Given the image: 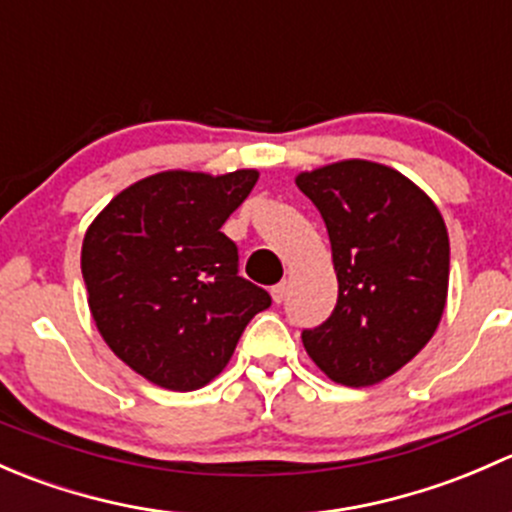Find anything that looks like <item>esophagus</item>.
Wrapping results in <instances>:
<instances>
[{
  "instance_id": "obj_1",
  "label": "esophagus",
  "mask_w": 512,
  "mask_h": 512,
  "mask_svg": "<svg viewBox=\"0 0 512 512\" xmlns=\"http://www.w3.org/2000/svg\"><path fill=\"white\" fill-rule=\"evenodd\" d=\"M270 292H272V299H275L277 304H282V302H285V297H287V282H280V285L272 287Z\"/></svg>"
}]
</instances>
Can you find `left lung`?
<instances>
[{
	"mask_svg": "<svg viewBox=\"0 0 512 512\" xmlns=\"http://www.w3.org/2000/svg\"><path fill=\"white\" fill-rule=\"evenodd\" d=\"M297 188L327 225L339 282L337 307L304 329V349L337 384H379L441 322L451 267L446 223L418 185L371 160L299 173Z\"/></svg>",
	"mask_w": 512,
	"mask_h": 512,
	"instance_id": "obj_1",
	"label": "left lung"
}]
</instances>
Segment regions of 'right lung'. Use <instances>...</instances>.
Here are the masks:
<instances>
[{"instance_id":"obj_1","label":"right lung","mask_w":512,"mask_h":512,"mask_svg":"<svg viewBox=\"0 0 512 512\" xmlns=\"http://www.w3.org/2000/svg\"><path fill=\"white\" fill-rule=\"evenodd\" d=\"M257 178L165 170L118 193L86 230L91 317L111 352L151 384H210L247 322L272 304L237 275V245L220 232Z\"/></svg>"}]
</instances>
